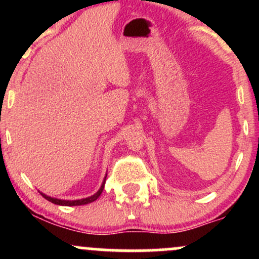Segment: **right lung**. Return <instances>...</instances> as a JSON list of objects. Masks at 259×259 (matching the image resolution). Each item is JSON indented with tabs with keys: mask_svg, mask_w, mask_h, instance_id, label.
I'll return each instance as SVG.
<instances>
[{
	"mask_svg": "<svg viewBox=\"0 0 259 259\" xmlns=\"http://www.w3.org/2000/svg\"><path fill=\"white\" fill-rule=\"evenodd\" d=\"M106 177H107V174H106ZM106 177H105V179H103L102 185H101V187L99 189V191H97L96 194H94L92 196H89V197H86V198H81V200H74V201H69V200H59V198H53V197H51V196L45 195V194H42V192H40V194L42 195V197L46 198L47 201L52 202V203H55V204H58V206H82V204L91 203V202L96 201L97 198L100 197V195L102 194V191H103V187H105Z\"/></svg>",
	"mask_w": 259,
	"mask_h": 259,
	"instance_id": "add662e5",
	"label": "right lung"
}]
</instances>
